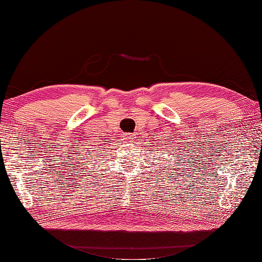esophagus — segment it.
Listing matches in <instances>:
<instances>
[{
    "label": "esophagus",
    "instance_id": "1",
    "mask_svg": "<svg viewBox=\"0 0 262 262\" xmlns=\"http://www.w3.org/2000/svg\"><path fill=\"white\" fill-rule=\"evenodd\" d=\"M124 138H126V139H127V140H130V139H133V138H132V136H130V135H129V134H127V135H124Z\"/></svg>",
    "mask_w": 262,
    "mask_h": 262
}]
</instances>
